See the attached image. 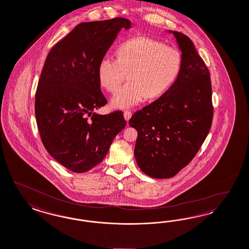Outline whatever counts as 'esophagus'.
<instances>
[{
    "label": "esophagus",
    "mask_w": 249,
    "mask_h": 249,
    "mask_svg": "<svg viewBox=\"0 0 249 249\" xmlns=\"http://www.w3.org/2000/svg\"><path fill=\"white\" fill-rule=\"evenodd\" d=\"M131 116H132V113L130 111H125L124 112V118H125V120H129V119L131 118Z\"/></svg>",
    "instance_id": "34e87169"
}]
</instances>
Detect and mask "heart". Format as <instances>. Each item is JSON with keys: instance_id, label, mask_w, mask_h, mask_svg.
Returning <instances> with one entry per match:
<instances>
[{"instance_id": "heart-1", "label": "heart", "mask_w": 249, "mask_h": 249, "mask_svg": "<svg viewBox=\"0 0 249 249\" xmlns=\"http://www.w3.org/2000/svg\"><path fill=\"white\" fill-rule=\"evenodd\" d=\"M118 60L104 57L97 68L102 87L115 92L129 72V82L113 95L112 106L132 107L147 95L163 94L177 80L182 67V54L175 47L147 36H137L121 44Z\"/></svg>"}]
</instances>
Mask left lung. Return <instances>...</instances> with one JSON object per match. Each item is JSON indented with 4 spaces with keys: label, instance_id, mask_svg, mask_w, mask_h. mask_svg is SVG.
Wrapping results in <instances>:
<instances>
[{
    "label": "left lung",
    "instance_id": "8db88e82",
    "mask_svg": "<svg viewBox=\"0 0 249 249\" xmlns=\"http://www.w3.org/2000/svg\"><path fill=\"white\" fill-rule=\"evenodd\" d=\"M168 32L181 51L180 72L164 94L134 113L129 121L138 132L137 164L147 176L158 179L172 178L189 164L204 142L213 117L205 62L189 36Z\"/></svg>",
    "mask_w": 249,
    "mask_h": 249
}]
</instances>
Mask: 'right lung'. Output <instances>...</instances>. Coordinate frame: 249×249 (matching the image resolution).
<instances>
[{"label":"right lung","mask_w":249,"mask_h":249,"mask_svg":"<svg viewBox=\"0 0 249 249\" xmlns=\"http://www.w3.org/2000/svg\"><path fill=\"white\" fill-rule=\"evenodd\" d=\"M130 27L122 18L79 24L45 60L35 97L36 124L48 153L71 171L84 173L102 162L126 126L121 111L87 116L107 102L97 68L121 28Z\"/></svg>","instance_id":"1"}]
</instances>
